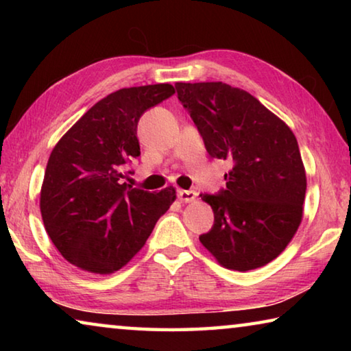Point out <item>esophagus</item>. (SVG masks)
<instances>
[{"label":"esophagus","mask_w":351,"mask_h":351,"mask_svg":"<svg viewBox=\"0 0 351 351\" xmlns=\"http://www.w3.org/2000/svg\"><path fill=\"white\" fill-rule=\"evenodd\" d=\"M195 198H197V192L193 190H178V199L182 203H192Z\"/></svg>","instance_id":"34e87169"}]
</instances>
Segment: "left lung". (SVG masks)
I'll list each match as a JSON object with an SVG mask.
<instances>
[{
	"instance_id": "8db88e82",
	"label": "left lung",
	"mask_w": 351,
	"mask_h": 351,
	"mask_svg": "<svg viewBox=\"0 0 351 351\" xmlns=\"http://www.w3.org/2000/svg\"><path fill=\"white\" fill-rule=\"evenodd\" d=\"M175 88L207 153L232 161L226 189L199 195L215 218L199 241L228 269L265 266L288 246L304 213L306 176L295 136L240 88L223 82Z\"/></svg>"
}]
</instances>
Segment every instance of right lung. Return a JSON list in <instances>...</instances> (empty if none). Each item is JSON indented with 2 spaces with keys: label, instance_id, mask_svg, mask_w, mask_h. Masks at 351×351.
Here are the masks:
<instances>
[{
  "label": "right lung",
  "instance_id": "right-lung-1",
  "mask_svg": "<svg viewBox=\"0 0 351 351\" xmlns=\"http://www.w3.org/2000/svg\"><path fill=\"white\" fill-rule=\"evenodd\" d=\"M173 93L169 83L111 93L52 150L40 193L41 218L58 252L77 268L94 274L121 269L175 201L173 187L152 193L123 182L125 165L141 154V116Z\"/></svg>",
  "mask_w": 351,
  "mask_h": 351
}]
</instances>
